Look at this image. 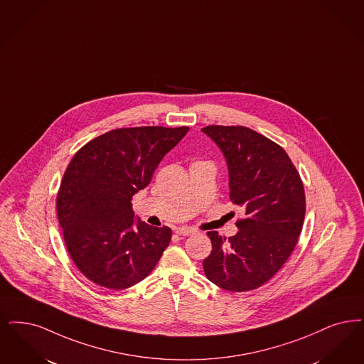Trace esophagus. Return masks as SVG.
I'll use <instances>...</instances> for the list:
<instances>
[{"label":"esophagus","instance_id":"1","mask_svg":"<svg viewBox=\"0 0 364 364\" xmlns=\"http://www.w3.org/2000/svg\"><path fill=\"white\" fill-rule=\"evenodd\" d=\"M175 232L176 234H178V235H183V237H186V235H191V234L195 233V230H193L192 228H186V226H181V228H176Z\"/></svg>","mask_w":364,"mask_h":364}]
</instances>
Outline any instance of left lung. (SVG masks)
<instances>
[{
  "label": "left lung",
  "mask_w": 364,
  "mask_h": 364,
  "mask_svg": "<svg viewBox=\"0 0 364 364\" xmlns=\"http://www.w3.org/2000/svg\"><path fill=\"white\" fill-rule=\"evenodd\" d=\"M218 146L229 171L230 200L244 219L229 240L208 232L213 250L204 274L220 289L255 290L287 262L304 226V184L283 147L242 126L202 129Z\"/></svg>",
  "instance_id": "1"
}]
</instances>
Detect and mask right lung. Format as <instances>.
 I'll return each instance as SVG.
<instances>
[{"mask_svg": "<svg viewBox=\"0 0 364 364\" xmlns=\"http://www.w3.org/2000/svg\"><path fill=\"white\" fill-rule=\"evenodd\" d=\"M188 127L108 131L70 161L57 196L59 225L77 268L93 283L124 290L144 280L168 247L172 230L135 219L132 196Z\"/></svg>", "mask_w": 364, "mask_h": 364, "instance_id": "1", "label": "right lung"}]
</instances>
